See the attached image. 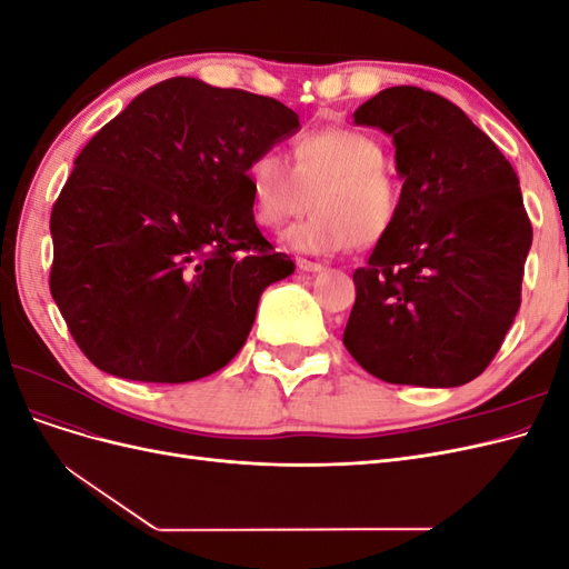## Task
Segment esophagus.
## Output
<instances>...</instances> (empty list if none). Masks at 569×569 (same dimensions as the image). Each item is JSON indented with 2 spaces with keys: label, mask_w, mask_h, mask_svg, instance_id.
I'll return each instance as SVG.
<instances>
[{
  "label": "esophagus",
  "mask_w": 569,
  "mask_h": 569,
  "mask_svg": "<svg viewBox=\"0 0 569 569\" xmlns=\"http://www.w3.org/2000/svg\"><path fill=\"white\" fill-rule=\"evenodd\" d=\"M297 268H299V270H306V272H320V270H325L322 263L308 261V258H297Z\"/></svg>",
  "instance_id": "obj_1"
}]
</instances>
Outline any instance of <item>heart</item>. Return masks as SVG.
<instances>
[{
    "label": "heart",
    "mask_w": 569,
    "mask_h": 569,
    "mask_svg": "<svg viewBox=\"0 0 569 569\" xmlns=\"http://www.w3.org/2000/svg\"><path fill=\"white\" fill-rule=\"evenodd\" d=\"M253 218L261 228L280 230L313 213L284 234L303 253L330 256L380 244L401 209L399 184L385 170V151L375 137L353 128H322L295 142V166L278 149L258 153L249 168Z\"/></svg>",
    "instance_id": "heart-1"
}]
</instances>
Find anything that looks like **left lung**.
Wrapping results in <instances>:
<instances>
[{"label": "left lung", "mask_w": 569, "mask_h": 569, "mask_svg": "<svg viewBox=\"0 0 569 569\" xmlns=\"http://www.w3.org/2000/svg\"><path fill=\"white\" fill-rule=\"evenodd\" d=\"M391 134L401 209L366 268L343 347L389 385L460 387L493 360L518 316L531 247L520 180L449 99L387 88L353 113Z\"/></svg>", "instance_id": "1"}]
</instances>
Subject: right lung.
Returning a JSON list of instances; mask_svg holds the SVG:
<instances>
[{
    "instance_id": "add662e5",
    "label": "right lung",
    "mask_w": 569,
    "mask_h": 569,
    "mask_svg": "<svg viewBox=\"0 0 569 569\" xmlns=\"http://www.w3.org/2000/svg\"><path fill=\"white\" fill-rule=\"evenodd\" d=\"M299 128L272 97L170 78L84 144L51 209L49 289L99 370L182 385L244 347L295 272L256 226L249 168Z\"/></svg>"
}]
</instances>
